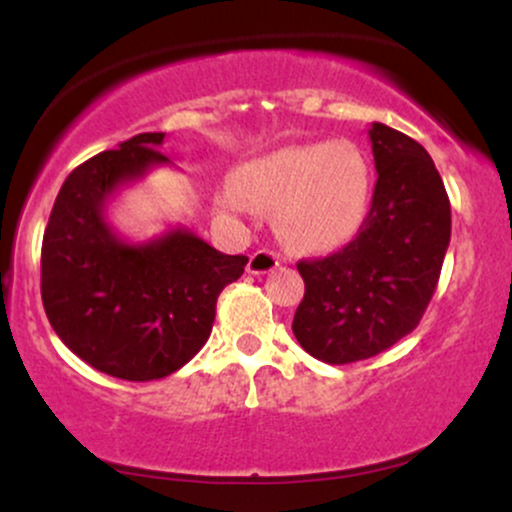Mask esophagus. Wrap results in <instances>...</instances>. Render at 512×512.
Masks as SVG:
<instances>
[{
	"instance_id": "1",
	"label": "esophagus",
	"mask_w": 512,
	"mask_h": 512,
	"mask_svg": "<svg viewBox=\"0 0 512 512\" xmlns=\"http://www.w3.org/2000/svg\"><path fill=\"white\" fill-rule=\"evenodd\" d=\"M279 255L272 250H255L252 252L250 262H248V272L250 274H269L279 267Z\"/></svg>"
}]
</instances>
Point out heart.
<instances>
[{
	"instance_id": "1",
	"label": "heart",
	"mask_w": 512,
	"mask_h": 512,
	"mask_svg": "<svg viewBox=\"0 0 512 512\" xmlns=\"http://www.w3.org/2000/svg\"><path fill=\"white\" fill-rule=\"evenodd\" d=\"M370 197V168L356 144L286 146L240 168L223 187L221 204L252 214L255 204L279 211L284 238L301 250L344 245L361 226Z\"/></svg>"
}]
</instances>
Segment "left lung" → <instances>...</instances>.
<instances>
[{
	"instance_id": "left-lung-1",
	"label": "left lung",
	"mask_w": 512,
	"mask_h": 512,
	"mask_svg": "<svg viewBox=\"0 0 512 512\" xmlns=\"http://www.w3.org/2000/svg\"><path fill=\"white\" fill-rule=\"evenodd\" d=\"M373 202L356 238L322 260H301L298 344L342 366L383 354L419 325L450 245V199L431 156L397 129L373 122Z\"/></svg>"
}]
</instances>
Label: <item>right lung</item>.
<instances>
[{"instance_id":"right-lung-1","label":"right lung","mask_w":512,"mask_h":512,"mask_svg":"<svg viewBox=\"0 0 512 512\" xmlns=\"http://www.w3.org/2000/svg\"><path fill=\"white\" fill-rule=\"evenodd\" d=\"M163 139L137 134L74 168L40 255V293L57 337L88 366L134 383L166 378L207 344L216 298L248 264L187 228L129 243L105 219L122 187L170 163L158 151Z\"/></svg>"}]
</instances>
